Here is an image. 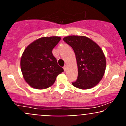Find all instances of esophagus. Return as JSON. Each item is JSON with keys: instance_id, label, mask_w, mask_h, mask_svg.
Returning <instances> with one entry per match:
<instances>
[{"instance_id": "1", "label": "esophagus", "mask_w": 126, "mask_h": 126, "mask_svg": "<svg viewBox=\"0 0 126 126\" xmlns=\"http://www.w3.org/2000/svg\"><path fill=\"white\" fill-rule=\"evenodd\" d=\"M63 69H64V71H66V69H67V66H66V65L64 66V67H63Z\"/></svg>"}]
</instances>
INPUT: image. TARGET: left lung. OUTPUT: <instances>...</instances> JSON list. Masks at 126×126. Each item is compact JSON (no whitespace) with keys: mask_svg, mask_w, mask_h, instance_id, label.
I'll return each mask as SVG.
<instances>
[{"mask_svg":"<svg viewBox=\"0 0 126 126\" xmlns=\"http://www.w3.org/2000/svg\"><path fill=\"white\" fill-rule=\"evenodd\" d=\"M63 41L76 54L78 77L72 85L82 90L95 87L102 79L106 68V59L101 48L84 36H68Z\"/></svg>","mask_w":126,"mask_h":126,"instance_id":"left-lung-1","label":"left lung"}]
</instances>
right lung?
I'll return each mask as SVG.
<instances>
[{"instance_id":"right-lung-1","label":"right lung","mask_w":126,"mask_h":126,"mask_svg":"<svg viewBox=\"0 0 126 126\" xmlns=\"http://www.w3.org/2000/svg\"><path fill=\"white\" fill-rule=\"evenodd\" d=\"M60 39L58 36L43 37L25 48L21 57V68L30 87L36 89L51 87L57 76L64 71L52 54V49Z\"/></svg>"}]
</instances>
